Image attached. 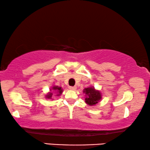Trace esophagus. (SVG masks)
I'll return each mask as SVG.
<instances>
[{
    "mask_svg": "<svg viewBox=\"0 0 150 150\" xmlns=\"http://www.w3.org/2000/svg\"><path fill=\"white\" fill-rule=\"evenodd\" d=\"M69 89L70 90H72V91H74V90L76 89V87H69Z\"/></svg>",
    "mask_w": 150,
    "mask_h": 150,
    "instance_id": "esophagus-1",
    "label": "esophagus"
}]
</instances>
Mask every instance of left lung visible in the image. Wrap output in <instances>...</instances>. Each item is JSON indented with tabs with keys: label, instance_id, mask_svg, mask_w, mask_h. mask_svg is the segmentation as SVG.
<instances>
[{
	"label": "left lung",
	"instance_id": "obj_1",
	"mask_svg": "<svg viewBox=\"0 0 150 150\" xmlns=\"http://www.w3.org/2000/svg\"><path fill=\"white\" fill-rule=\"evenodd\" d=\"M83 93L85 94V102L89 106H95L101 101L102 98V93L100 90L95 89L93 86L85 88Z\"/></svg>",
	"mask_w": 150,
	"mask_h": 150
}]
</instances>
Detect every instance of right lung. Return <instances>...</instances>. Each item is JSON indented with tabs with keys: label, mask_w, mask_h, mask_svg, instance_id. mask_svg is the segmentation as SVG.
I'll return each instance as SVG.
<instances>
[{
	"label": "right lung",
	"mask_w": 150,
	"mask_h": 150,
	"mask_svg": "<svg viewBox=\"0 0 150 150\" xmlns=\"http://www.w3.org/2000/svg\"><path fill=\"white\" fill-rule=\"evenodd\" d=\"M63 90L61 87H59L57 85H52L50 87V91L48 92L46 94H45V98L46 99H50V100H54L53 99V94H55V96H60L62 94Z\"/></svg>",
	"instance_id": "obj_1"
}]
</instances>
